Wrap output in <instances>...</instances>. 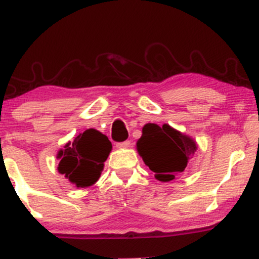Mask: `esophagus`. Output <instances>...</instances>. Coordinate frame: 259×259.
<instances>
[{
	"label": "esophagus",
	"mask_w": 259,
	"mask_h": 259,
	"mask_svg": "<svg viewBox=\"0 0 259 259\" xmlns=\"http://www.w3.org/2000/svg\"><path fill=\"white\" fill-rule=\"evenodd\" d=\"M130 145H131L130 140H125V142H122V143H117L116 147L117 149H127V147H130Z\"/></svg>",
	"instance_id": "esophagus-1"
}]
</instances>
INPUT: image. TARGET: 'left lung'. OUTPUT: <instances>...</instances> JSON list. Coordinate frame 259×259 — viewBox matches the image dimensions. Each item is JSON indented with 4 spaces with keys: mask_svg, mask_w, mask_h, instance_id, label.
I'll return each instance as SVG.
<instances>
[{
    "mask_svg": "<svg viewBox=\"0 0 259 259\" xmlns=\"http://www.w3.org/2000/svg\"><path fill=\"white\" fill-rule=\"evenodd\" d=\"M137 150L144 163L156 174L154 177L160 182H169L184 171L197 145L190 137L166 123L162 127L146 123L137 143Z\"/></svg>",
    "mask_w": 259,
    "mask_h": 259,
    "instance_id": "8db88e82",
    "label": "left lung"
}]
</instances>
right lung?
<instances>
[{"instance_id":"1","label":"right lung","mask_w":259,"mask_h":259,"mask_svg":"<svg viewBox=\"0 0 259 259\" xmlns=\"http://www.w3.org/2000/svg\"><path fill=\"white\" fill-rule=\"evenodd\" d=\"M112 151V143L99 131L89 128L58 152L59 174L77 188L93 186L100 179L103 163Z\"/></svg>"}]
</instances>
